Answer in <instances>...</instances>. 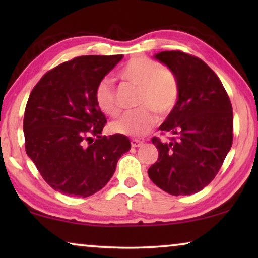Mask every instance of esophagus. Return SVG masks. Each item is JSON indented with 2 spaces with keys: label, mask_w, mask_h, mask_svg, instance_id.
Listing matches in <instances>:
<instances>
[{
  "label": "esophagus",
  "mask_w": 258,
  "mask_h": 258,
  "mask_svg": "<svg viewBox=\"0 0 258 258\" xmlns=\"http://www.w3.org/2000/svg\"><path fill=\"white\" fill-rule=\"evenodd\" d=\"M130 142H132V147H134V148L141 147L143 144L142 141H140V140H137V139H133L132 141H130Z\"/></svg>",
  "instance_id": "34e87169"
}]
</instances>
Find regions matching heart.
Returning a JSON list of instances; mask_svg holds the SVG:
<instances>
[{
    "label": "heart",
    "instance_id": "1",
    "mask_svg": "<svg viewBox=\"0 0 258 258\" xmlns=\"http://www.w3.org/2000/svg\"><path fill=\"white\" fill-rule=\"evenodd\" d=\"M123 80L140 87L136 110L123 114L110 124L112 133L140 137L156 124L157 114L167 116L174 110L181 95L179 80L171 69L148 56H135L121 69ZM95 102L103 114L116 117L121 111L114 82L103 79L95 89Z\"/></svg>",
    "mask_w": 258,
    "mask_h": 258
}]
</instances>
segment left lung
<instances>
[{
	"label": "left lung",
	"mask_w": 258,
	"mask_h": 258,
	"mask_svg": "<svg viewBox=\"0 0 258 258\" xmlns=\"http://www.w3.org/2000/svg\"><path fill=\"white\" fill-rule=\"evenodd\" d=\"M179 80L181 95L162 134L153 137L158 158L148 170L158 188L174 196L192 195L215 178L230 150L234 116L230 98L218 76L202 59L181 50L155 55Z\"/></svg>",
	"instance_id": "left-lung-1"
}]
</instances>
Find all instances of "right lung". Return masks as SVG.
<instances>
[{
	"label": "right lung",
	"instance_id": "add662e5",
	"mask_svg": "<svg viewBox=\"0 0 258 258\" xmlns=\"http://www.w3.org/2000/svg\"><path fill=\"white\" fill-rule=\"evenodd\" d=\"M122 57L87 55L61 63L41 77L28 98L23 118L27 155L44 181L63 195L97 192L132 148L121 134L101 136L107 118L95 102L97 84Z\"/></svg>",
	"mask_w": 258,
	"mask_h": 258
}]
</instances>
